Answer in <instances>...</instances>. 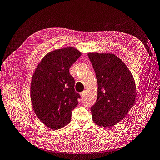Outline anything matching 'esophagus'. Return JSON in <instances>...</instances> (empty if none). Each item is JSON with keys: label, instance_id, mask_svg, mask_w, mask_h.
I'll return each mask as SVG.
<instances>
[{"label": "esophagus", "instance_id": "esophagus-1", "mask_svg": "<svg viewBox=\"0 0 160 160\" xmlns=\"http://www.w3.org/2000/svg\"><path fill=\"white\" fill-rule=\"evenodd\" d=\"M86 94V91H83V92H80V96H81V97H82V98H84V97H85Z\"/></svg>", "mask_w": 160, "mask_h": 160}]
</instances>
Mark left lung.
Here are the masks:
<instances>
[{"label":"left lung","instance_id":"obj_1","mask_svg":"<svg viewBox=\"0 0 160 160\" xmlns=\"http://www.w3.org/2000/svg\"><path fill=\"white\" fill-rule=\"evenodd\" d=\"M98 82V96L91 107L93 121L112 127L121 121L134 106L135 83L128 68L112 53H89Z\"/></svg>","mask_w":160,"mask_h":160}]
</instances>
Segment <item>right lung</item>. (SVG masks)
Segmentation results:
<instances>
[{"mask_svg": "<svg viewBox=\"0 0 160 160\" xmlns=\"http://www.w3.org/2000/svg\"><path fill=\"white\" fill-rule=\"evenodd\" d=\"M81 56L74 48L48 53L39 63L31 84V99L36 115L52 129L70 122L72 111L80 95L74 89L75 80L70 68Z\"/></svg>", "mask_w": 160, "mask_h": 160, "instance_id": "obj_1", "label": "right lung"}]
</instances>
